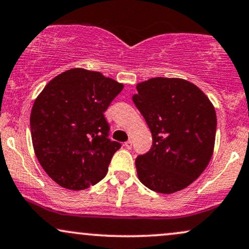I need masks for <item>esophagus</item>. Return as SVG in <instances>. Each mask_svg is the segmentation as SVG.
<instances>
[{
	"label": "esophagus",
	"mask_w": 249,
	"mask_h": 249,
	"mask_svg": "<svg viewBox=\"0 0 249 249\" xmlns=\"http://www.w3.org/2000/svg\"><path fill=\"white\" fill-rule=\"evenodd\" d=\"M124 146H125V148L131 149V148H132V142H131V140H127V142L124 143Z\"/></svg>",
	"instance_id": "esophagus-1"
}]
</instances>
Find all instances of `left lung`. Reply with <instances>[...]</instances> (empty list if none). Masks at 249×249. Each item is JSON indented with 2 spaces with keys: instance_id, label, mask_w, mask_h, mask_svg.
Here are the masks:
<instances>
[{
  "instance_id": "obj_1",
  "label": "left lung",
  "mask_w": 249,
  "mask_h": 249,
  "mask_svg": "<svg viewBox=\"0 0 249 249\" xmlns=\"http://www.w3.org/2000/svg\"><path fill=\"white\" fill-rule=\"evenodd\" d=\"M132 96L153 145L136 159L138 178L148 189L173 194L193 183L213 154L217 116L197 86L178 77H153Z\"/></svg>"
}]
</instances>
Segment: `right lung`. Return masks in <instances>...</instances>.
<instances>
[{
	"label": "right lung",
	"mask_w": 249,
	"mask_h": 249,
	"mask_svg": "<svg viewBox=\"0 0 249 249\" xmlns=\"http://www.w3.org/2000/svg\"><path fill=\"white\" fill-rule=\"evenodd\" d=\"M124 88L100 71L73 68L36 98L30 116L36 157L53 181L70 190L95 185L121 143L107 138L104 111Z\"/></svg>",
	"instance_id": "add662e5"
}]
</instances>
